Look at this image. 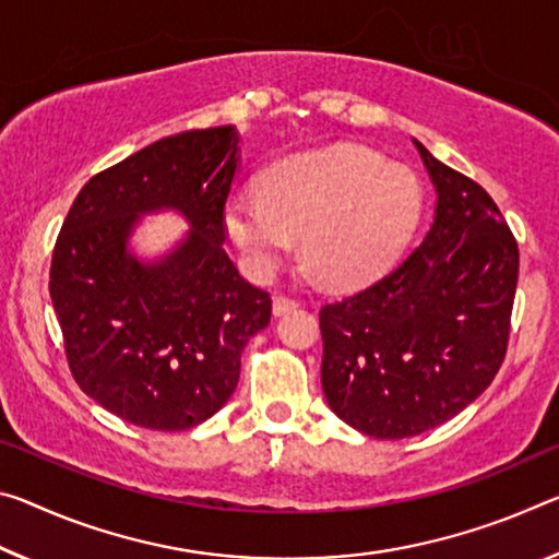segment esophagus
Wrapping results in <instances>:
<instances>
[{
    "label": "esophagus",
    "instance_id": "obj_1",
    "mask_svg": "<svg viewBox=\"0 0 559 559\" xmlns=\"http://www.w3.org/2000/svg\"><path fill=\"white\" fill-rule=\"evenodd\" d=\"M294 308H298V300H294V298H288V296L273 298V313H276V316L294 311Z\"/></svg>",
    "mask_w": 559,
    "mask_h": 559
}]
</instances>
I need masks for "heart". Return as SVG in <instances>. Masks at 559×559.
<instances>
[{
    "mask_svg": "<svg viewBox=\"0 0 559 559\" xmlns=\"http://www.w3.org/2000/svg\"><path fill=\"white\" fill-rule=\"evenodd\" d=\"M420 206L411 168L370 148L341 146L273 164L259 193L228 197L224 224L255 276H271L300 234V253L318 278L358 286L397 259Z\"/></svg>",
    "mask_w": 559,
    "mask_h": 559,
    "instance_id": "b5f03b06",
    "label": "heart"
}]
</instances>
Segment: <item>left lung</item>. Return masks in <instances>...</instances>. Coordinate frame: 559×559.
Returning a JSON list of instances; mask_svg holds the SVG:
<instances>
[{
    "label": "left lung",
    "mask_w": 559,
    "mask_h": 559,
    "mask_svg": "<svg viewBox=\"0 0 559 559\" xmlns=\"http://www.w3.org/2000/svg\"><path fill=\"white\" fill-rule=\"evenodd\" d=\"M415 146L438 191L430 231L391 273L318 313L325 401L380 440L438 428L492 383L518 288V241L490 193Z\"/></svg>",
    "instance_id": "left-lung-1"
}]
</instances>
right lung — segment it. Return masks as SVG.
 Segmentation results:
<instances>
[{"label":"right lung","mask_w":559,"mask_h":559,"mask_svg":"<svg viewBox=\"0 0 559 559\" xmlns=\"http://www.w3.org/2000/svg\"><path fill=\"white\" fill-rule=\"evenodd\" d=\"M234 127L181 131L92 176L57 236L49 296L79 388L148 430H189L234 395L271 296L224 251ZM176 207L190 236L162 262L128 253L139 215Z\"/></svg>","instance_id":"right-lung-1"}]
</instances>
